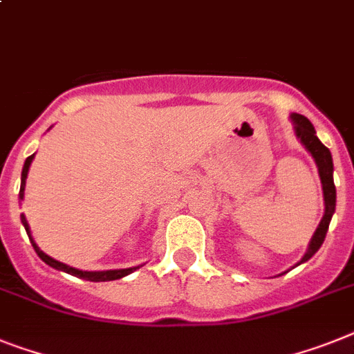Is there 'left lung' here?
<instances>
[{
  "mask_svg": "<svg viewBox=\"0 0 354 354\" xmlns=\"http://www.w3.org/2000/svg\"><path fill=\"white\" fill-rule=\"evenodd\" d=\"M291 121L295 124V133L300 139L306 150L311 153V157L315 159L318 166V175H320V180H322V189H324V204H326V209H324V217L318 224L317 232H315L313 239L309 242V248L306 251V255L302 257V262L309 261L311 257L320 250L324 239H326V233L329 230V223H331L333 213H335V206H337V189H335V183H333V157L329 148L320 142V139L317 137V131L315 127L311 124L308 118H304L300 113H291ZM297 264V266H299Z\"/></svg>",
  "mask_w": 354,
  "mask_h": 354,
  "instance_id": "1",
  "label": "left lung"
}]
</instances>
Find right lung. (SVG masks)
I'll return each instance as SVG.
<instances>
[{
    "instance_id": "obj_1",
    "label": "right lung",
    "mask_w": 354,
    "mask_h": 354,
    "mask_svg": "<svg viewBox=\"0 0 354 354\" xmlns=\"http://www.w3.org/2000/svg\"><path fill=\"white\" fill-rule=\"evenodd\" d=\"M32 159H34V156L26 157L25 165H23V171H21V188H19V198H23V192H25V180H26V175H28V168H30V162ZM21 223L23 226H25L26 233H28V239H30L32 246H34V250H36L37 257H39L41 261L45 262V264L52 266V268H55V270L59 271H65V273H68V275H74V277H79V279H84V280H90V282H106V280H118V279H122V277L130 275V273H133L136 270H139V266H136V268H127V270H108V271H81V270H75V268H70V266L63 264V262L55 261V259H52V257H48L46 253H43V251L37 248V244L34 242V239H32L30 235V227H28V223H26L25 215L21 213Z\"/></svg>"
}]
</instances>
